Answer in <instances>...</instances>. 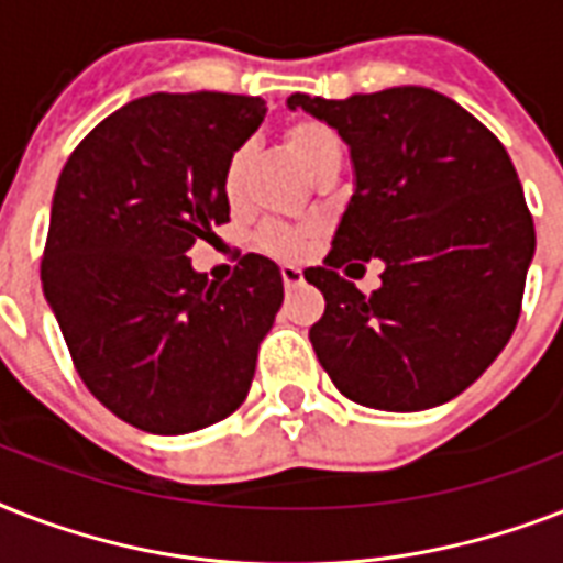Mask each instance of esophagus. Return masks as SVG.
Instances as JSON below:
<instances>
[{
	"label": "esophagus",
	"mask_w": 563,
	"mask_h": 563,
	"mask_svg": "<svg viewBox=\"0 0 563 563\" xmlns=\"http://www.w3.org/2000/svg\"><path fill=\"white\" fill-rule=\"evenodd\" d=\"M280 277H283V286H286V289H298L300 283H303V272H300V268H295V265H283Z\"/></svg>",
	"instance_id": "34e87169"
}]
</instances>
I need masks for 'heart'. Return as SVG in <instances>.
Wrapping results in <instances>:
<instances>
[{
	"label": "heart",
	"mask_w": 563,
	"mask_h": 563,
	"mask_svg": "<svg viewBox=\"0 0 563 563\" xmlns=\"http://www.w3.org/2000/svg\"><path fill=\"white\" fill-rule=\"evenodd\" d=\"M283 145H286V152L298 161V166L307 172L309 178H316L318 172H324L330 163H342V140H339L333 128L316 117H298L286 122V128H283ZM247 163H251V148L239 145L236 152L228 157V163H224V172H221V192H224V201L233 210L242 203V195H245ZM260 245L277 256H295L303 251L307 236L298 233V230L268 228L260 233Z\"/></svg>",
	"instance_id": "heart-1"
}]
</instances>
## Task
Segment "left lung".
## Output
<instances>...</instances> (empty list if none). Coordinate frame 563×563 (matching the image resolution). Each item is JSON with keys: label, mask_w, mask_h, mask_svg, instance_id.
<instances>
[{"label": "left lung", "mask_w": 563, "mask_h": 563, "mask_svg": "<svg viewBox=\"0 0 563 563\" xmlns=\"http://www.w3.org/2000/svg\"><path fill=\"white\" fill-rule=\"evenodd\" d=\"M351 145L356 189L324 265L309 330L347 400L385 411L441 406L476 383L515 333L534 254L515 163L462 104L427 87L289 96ZM383 258L365 296L341 274Z\"/></svg>", "instance_id": "1"}]
</instances>
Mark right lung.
Returning <instances> with one entry per match:
<instances>
[{
    "instance_id": "obj_1",
    "label": "right lung",
    "mask_w": 563,
    "mask_h": 563,
    "mask_svg": "<svg viewBox=\"0 0 563 563\" xmlns=\"http://www.w3.org/2000/svg\"><path fill=\"white\" fill-rule=\"evenodd\" d=\"M263 117L260 96L154 92L92 128L57 178L43 291L84 385L143 432H195L247 397L280 268L245 254L210 283L187 251L230 221L221 172Z\"/></svg>"
}]
</instances>
